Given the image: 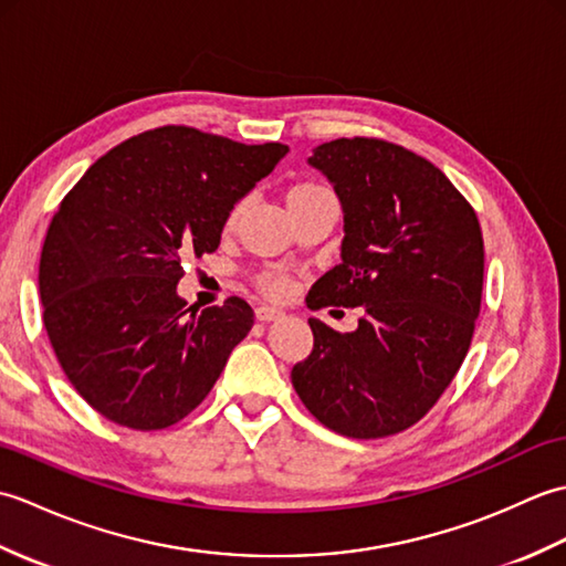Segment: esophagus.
Here are the masks:
<instances>
[{"mask_svg":"<svg viewBox=\"0 0 566 566\" xmlns=\"http://www.w3.org/2000/svg\"><path fill=\"white\" fill-rule=\"evenodd\" d=\"M282 314H284V311L276 308V306H258V308H255V316H258V321H262V323L276 321Z\"/></svg>","mask_w":566,"mask_h":566,"instance_id":"esophagus-1","label":"esophagus"}]
</instances>
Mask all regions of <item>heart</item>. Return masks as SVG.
<instances>
[{"mask_svg":"<svg viewBox=\"0 0 566 566\" xmlns=\"http://www.w3.org/2000/svg\"><path fill=\"white\" fill-rule=\"evenodd\" d=\"M323 195H331V191L318 187V185H311V182L294 185L290 191H286V207H294V203L311 201V199L323 197ZM240 213H243V203H235V209L231 211V219H228V223H235ZM260 290H262L264 294H270V296H284L286 292H290V282H286L284 276L268 274V276H262Z\"/></svg>","mask_w":566,"mask_h":566,"instance_id":"obj_1","label":"heart"}]
</instances>
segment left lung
<instances>
[{"label": "left lung", "mask_w": 566, "mask_h": 566, "mask_svg": "<svg viewBox=\"0 0 566 566\" xmlns=\"http://www.w3.org/2000/svg\"><path fill=\"white\" fill-rule=\"evenodd\" d=\"M308 165L343 207L340 264L308 308L363 306L353 333L308 318L314 350L294 365L298 399L347 438H387L423 418L454 379L482 306L476 213L436 165L377 138H338Z\"/></svg>", "instance_id": "8db88e82"}]
</instances>
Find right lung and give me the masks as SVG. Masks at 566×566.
Masks as SVG:
<instances>
[{
  "instance_id": "right-lung-1",
  "label": "right lung",
  "mask_w": 566,
  "mask_h": 566,
  "mask_svg": "<svg viewBox=\"0 0 566 566\" xmlns=\"http://www.w3.org/2000/svg\"><path fill=\"white\" fill-rule=\"evenodd\" d=\"M290 148L187 126L124 140L60 203L41 252L43 323L94 411L134 430L175 426L207 399L252 308H187L182 262L221 243L235 203Z\"/></svg>"
}]
</instances>
